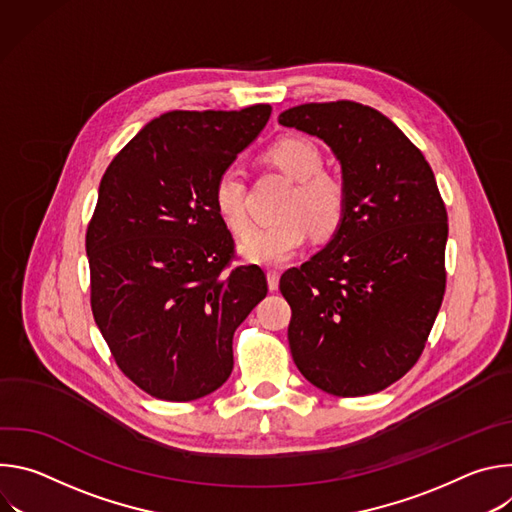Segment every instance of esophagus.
Here are the masks:
<instances>
[{
	"mask_svg": "<svg viewBox=\"0 0 512 512\" xmlns=\"http://www.w3.org/2000/svg\"><path fill=\"white\" fill-rule=\"evenodd\" d=\"M267 285L271 291H275L279 287V271H275V269L267 271Z\"/></svg>",
	"mask_w": 512,
	"mask_h": 512,
	"instance_id": "1",
	"label": "esophagus"
}]
</instances>
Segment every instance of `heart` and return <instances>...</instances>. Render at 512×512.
<instances>
[{
  "label": "heart",
  "instance_id": "1",
  "mask_svg": "<svg viewBox=\"0 0 512 512\" xmlns=\"http://www.w3.org/2000/svg\"><path fill=\"white\" fill-rule=\"evenodd\" d=\"M267 158L285 176L296 180L279 221L255 227L239 243L245 261L257 265H281L294 257L308 241L312 227L320 235L338 229L346 214V186L340 178L322 172V156L302 137H281L267 150ZM247 188L239 168H227L214 182L212 200L216 212L235 233L249 229Z\"/></svg>",
  "mask_w": 512,
  "mask_h": 512
}]
</instances>
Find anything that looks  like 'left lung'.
<instances>
[{
    "mask_svg": "<svg viewBox=\"0 0 512 512\" xmlns=\"http://www.w3.org/2000/svg\"><path fill=\"white\" fill-rule=\"evenodd\" d=\"M279 123L328 145L348 194L326 247L279 279L291 356L330 395L379 393L417 362L440 312L444 200L423 154L373 107L306 103Z\"/></svg>",
    "mask_w": 512,
    "mask_h": 512,
    "instance_id": "obj_1",
    "label": "left lung"
}]
</instances>
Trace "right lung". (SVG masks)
Segmentation results:
<instances>
[{"mask_svg": "<svg viewBox=\"0 0 512 512\" xmlns=\"http://www.w3.org/2000/svg\"><path fill=\"white\" fill-rule=\"evenodd\" d=\"M271 105L168 111L109 164L87 231L91 308L119 369L164 401H194L233 371V334L267 296L261 267L227 273L235 241L216 178Z\"/></svg>", "mask_w": 512, "mask_h": 512, "instance_id": "obj_1", "label": "right lung"}]
</instances>
